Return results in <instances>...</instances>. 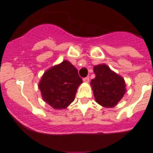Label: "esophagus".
Instances as JSON below:
<instances>
[{
  "label": "esophagus",
  "mask_w": 153,
  "mask_h": 153,
  "mask_svg": "<svg viewBox=\"0 0 153 153\" xmlns=\"http://www.w3.org/2000/svg\"><path fill=\"white\" fill-rule=\"evenodd\" d=\"M83 82H89V76H87L85 78H83Z\"/></svg>",
  "instance_id": "34e87169"
}]
</instances>
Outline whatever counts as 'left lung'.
I'll list each match as a JSON object with an SVG mask.
<instances>
[{
	"label": "left lung",
	"instance_id": "1",
	"mask_svg": "<svg viewBox=\"0 0 153 153\" xmlns=\"http://www.w3.org/2000/svg\"><path fill=\"white\" fill-rule=\"evenodd\" d=\"M93 70L95 78L91 81V85L95 101L105 108L115 107L126 93L124 78L105 64L95 65Z\"/></svg>",
	"mask_w": 153,
	"mask_h": 153
}]
</instances>
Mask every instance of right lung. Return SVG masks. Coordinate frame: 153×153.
<instances>
[{
    "label": "right lung",
    "instance_id": "1",
    "mask_svg": "<svg viewBox=\"0 0 153 153\" xmlns=\"http://www.w3.org/2000/svg\"><path fill=\"white\" fill-rule=\"evenodd\" d=\"M82 83L76 68L65 60L44 73L38 88L45 102L55 109H62L75 100Z\"/></svg>",
    "mask_w": 153,
    "mask_h": 153
}]
</instances>
